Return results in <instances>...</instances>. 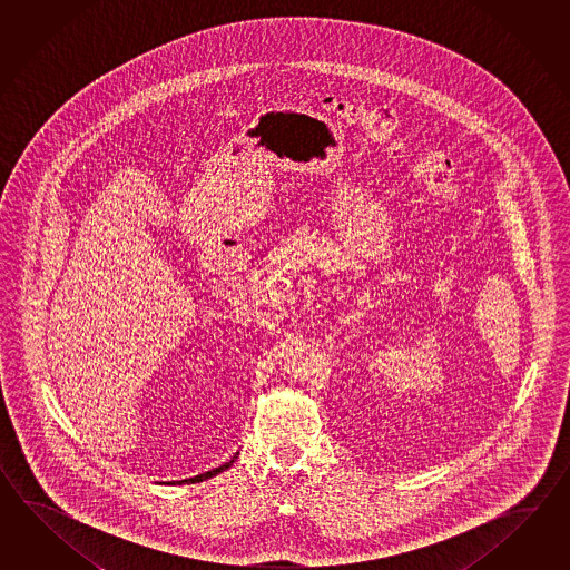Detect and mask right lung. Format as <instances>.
Returning <instances> with one entry per match:
<instances>
[{"mask_svg":"<svg viewBox=\"0 0 570 570\" xmlns=\"http://www.w3.org/2000/svg\"><path fill=\"white\" fill-rule=\"evenodd\" d=\"M234 459H236V456H234ZM234 459H232L230 462H226V464H222V466H218V469L209 471V473L197 474V476H194V479H185V481H173L170 484L199 483V481H206V479H209V476H214V474H218L222 473V471H226V469H230V464L234 462Z\"/></svg>","mask_w":570,"mask_h":570,"instance_id":"obj_1","label":"right lung"}]
</instances>
